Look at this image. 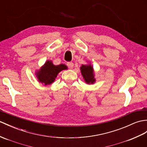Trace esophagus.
Instances as JSON below:
<instances>
[{
	"instance_id": "obj_1",
	"label": "esophagus",
	"mask_w": 147,
	"mask_h": 147,
	"mask_svg": "<svg viewBox=\"0 0 147 147\" xmlns=\"http://www.w3.org/2000/svg\"><path fill=\"white\" fill-rule=\"evenodd\" d=\"M67 66H68V67L70 68V69H73L74 67V64L72 62H68L67 63Z\"/></svg>"
}]
</instances>
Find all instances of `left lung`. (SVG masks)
Instances as JSON below:
<instances>
[{"mask_svg":"<svg viewBox=\"0 0 147 147\" xmlns=\"http://www.w3.org/2000/svg\"><path fill=\"white\" fill-rule=\"evenodd\" d=\"M81 72L84 80L88 84H93L96 80L94 78L93 67L91 64L82 65L80 67Z\"/></svg>","mask_w":147,"mask_h":147,"instance_id":"8db88e82","label":"left lung"}]
</instances>
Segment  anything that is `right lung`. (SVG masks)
<instances>
[{
    "label": "right lung",
    "mask_w": 147,
    "mask_h": 147,
    "mask_svg": "<svg viewBox=\"0 0 147 147\" xmlns=\"http://www.w3.org/2000/svg\"><path fill=\"white\" fill-rule=\"evenodd\" d=\"M65 64L54 65L51 61H47L45 64L36 72V76L40 83L44 85H49L53 83L57 77L58 73L61 71L67 69Z\"/></svg>",
    "instance_id": "1"
}]
</instances>
